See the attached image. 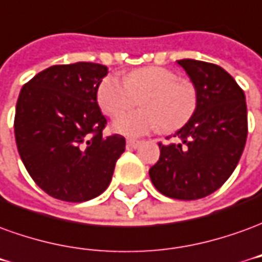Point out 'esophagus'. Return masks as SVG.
<instances>
[{"mask_svg":"<svg viewBox=\"0 0 262 262\" xmlns=\"http://www.w3.org/2000/svg\"><path fill=\"white\" fill-rule=\"evenodd\" d=\"M141 144V141L134 140V138H128L127 140V148L128 149H135V148H138Z\"/></svg>","mask_w":262,"mask_h":262,"instance_id":"esophagus-1","label":"esophagus"}]
</instances>
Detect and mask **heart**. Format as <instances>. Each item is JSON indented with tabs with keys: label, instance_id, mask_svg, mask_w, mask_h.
I'll return each instance as SVG.
<instances>
[{
	"label": "heart",
	"instance_id": "obj_1",
	"mask_svg": "<svg viewBox=\"0 0 262 262\" xmlns=\"http://www.w3.org/2000/svg\"><path fill=\"white\" fill-rule=\"evenodd\" d=\"M138 97H143L144 108L118 117L114 121L117 133L141 137L159 128L176 131L193 117L199 100L193 81L162 66L134 69L124 79L108 75L98 84V104L110 117L134 106Z\"/></svg>",
	"mask_w": 262,
	"mask_h": 262
}]
</instances>
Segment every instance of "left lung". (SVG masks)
<instances>
[{"mask_svg":"<svg viewBox=\"0 0 262 262\" xmlns=\"http://www.w3.org/2000/svg\"><path fill=\"white\" fill-rule=\"evenodd\" d=\"M178 63L198 89V108L173 135L181 144H159L149 178L168 198L196 200L216 192L240 161L248 133L246 96L217 64L193 59Z\"/></svg>","mask_w":262,"mask_h":262,"instance_id":"obj_1","label":"left lung"}]
</instances>
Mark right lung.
Returning a JSON list of instances; mask_svg holds the SVG:
<instances>
[{"label": "right lung", "instance_id": "right-lung-1", "mask_svg": "<svg viewBox=\"0 0 262 262\" xmlns=\"http://www.w3.org/2000/svg\"><path fill=\"white\" fill-rule=\"evenodd\" d=\"M107 66L55 64L24 84L16 101V148L33 182L64 202H86L110 185L125 138L103 135L97 89Z\"/></svg>", "mask_w": 262, "mask_h": 262}]
</instances>
